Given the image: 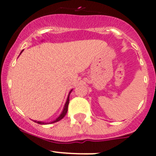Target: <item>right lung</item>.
Listing matches in <instances>:
<instances>
[{"label":"right lung","mask_w":156,"mask_h":156,"mask_svg":"<svg viewBox=\"0 0 156 156\" xmlns=\"http://www.w3.org/2000/svg\"><path fill=\"white\" fill-rule=\"evenodd\" d=\"M22 52H23V51H22ZM22 52H20V54L22 53ZM72 90H70V91H69V95H68L67 100H66V104H65L64 108H63L62 111V113H61V114H60L59 116H58V117H57V118L55 119V120H52V122H50V123H55V122L59 121L60 120H62V119L63 117H64V116H66V113H67V111H68V107H69V96H70V94H71V92H72ZM34 122H36V123H39V124H48V123H46V122L37 121V120H34Z\"/></svg>","instance_id":"add662e5"}]
</instances>
